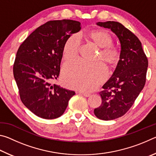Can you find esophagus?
Segmentation results:
<instances>
[{"mask_svg":"<svg viewBox=\"0 0 156 156\" xmlns=\"http://www.w3.org/2000/svg\"><path fill=\"white\" fill-rule=\"evenodd\" d=\"M80 93V94L83 95V96H84V97H89L91 96L90 94H88V93H84V92H82V91H80L79 92Z\"/></svg>","mask_w":156,"mask_h":156,"instance_id":"34e87169","label":"esophagus"}]
</instances>
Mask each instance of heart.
Listing matches in <instances>:
<instances>
[{
	"label": "heart",
	"mask_w": 156,
	"mask_h": 156,
	"mask_svg": "<svg viewBox=\"0 0 156 156\" xmlns=\"http://www.w3.org/2000/svg\"><path fill=\"white\" fill-rule=\"evenodd\" d=\"M88 40L101 48L99 58L108 65H113L119 60V53L111 45L113 41L107 31L96 30L83 34ZM80 41L76 36H71L65 42L62 56L66 61L75 59L78 55ZM107 76L105 65L101 62L87 63L76 60L65 64L62 69V81L69 88L81 91H92L102 83Z\"/></svg>",
	"instance_id": "obj_1"
}]
</instances>
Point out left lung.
I'll return each instance as SVG.
<instances>
[{
  "instance_id": "1",
  "label": "left lung",
  "mask_w": 156,
  "mask_h": 156,
  "mask_svg": "<svg viewBox=\"0 0 156 156\" xmlns=\"http://www.w3.org/2000/svg\"><path fill=\"white\" fill-rule=\"evenodd\" d=\"M96 25L110 29L120 43V60L100 92L101 105L94 109L98 118L112 120L125 115L144 88L148 60L138 37L121 23L107 21Z\"/></svg>"
}]
</instances>
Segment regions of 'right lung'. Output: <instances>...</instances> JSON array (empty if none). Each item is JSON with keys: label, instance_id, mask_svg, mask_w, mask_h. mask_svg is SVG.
Here are the masks:
<instances>
[{"label": "right lung", "instance_id": "add662e5", "mask_svg": "<svg viewBox=\"0 0 156 156\" xmlns=\"http://www.w3.org/2000/svg\"><path fill=\"white\" fill-rule=\"evenodd\" d=\"M80 30L78 21H48L34 30L18 49L13 71L21 101L38 117L61 116L75 95L52 82L58 78L65 42Z\"/></svg>", "mask_w": 156, "mask_h": 156}]
</instances>
